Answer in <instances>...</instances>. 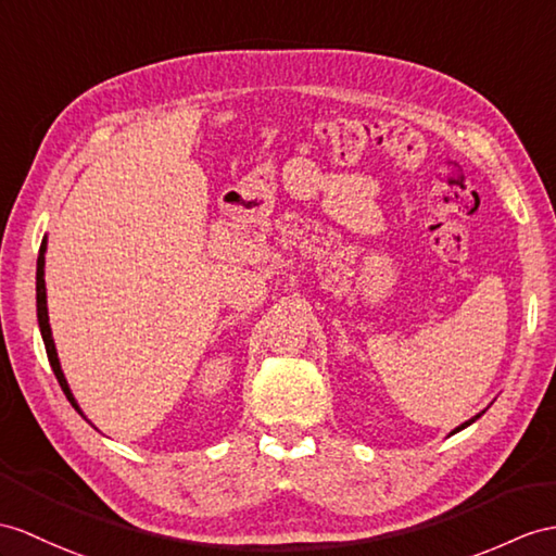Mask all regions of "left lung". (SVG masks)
Instances as JSON below:
<instances>
[{"label": "left lung", "mask_w": 556, "mask_h": 556, "mask_svg": "<svg viewBox=\"0 0 556 556\" xmlns=\"http://www.w3.org/2000/svg\"><path fill=\"white\" fill-rule=\"evenodd\" d=\"M483 413H485V410H481V413H479V415H473V417H471V419H467V422H463V425H459V427H455V429H453V431H451V434H457V431H463V429H465V427H469V425H471V422H477V419H479V417H481V415H483Z\"/></svg>", "instance_id": "8db88e82"}]
</instances>
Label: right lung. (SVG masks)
Instances as JSON below:
<instances>
[{"label":"right lung","mask_w":556,"mask_h":556,"mask_svg":"<svg viewBox=\"0 0 556 556\" xmlns=\"http://www.w3.org/2000/svg\"><path fill=\"white\" fill-rule=\"evenodd\" d=\"M45 252H47V238L42 240V248H39V256H37V320H39V332H42V340H45V346H47V356H49V363H51V370H53V375H56V380H59V384L63 389L65 399L71 401L73 408L85 417V413L79 410V405H77V401L73 396L71 387H67V380H65V375L61 370V361H59V354H56V344H53V337H51L49 308H47V286H45Z\"/></svg>","instance_id":"right-lung-1"}]
</instances>
